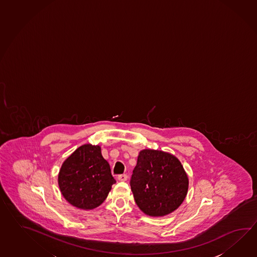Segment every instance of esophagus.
<instances>
[{
    "mask_svg": "<svg viewBox=\"0 0 257 257\" xmlns=\"http://www.w3.org/2000/svg\"><path fill=\"white\" fill-rule=\"evenodd\" d=\"M118 180L119 181H126L127 180V175H125V174H122V175H120V176H118Z\"/></svg>",
    "mask_w": 257,
    "mask_h": 257,
    "instance_id": "esophagus-1",
    "label": "esophagus"
}]
</instances>
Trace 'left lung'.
<instances>
[{
  "mask_svg": "<svg viewBox=\"0 0 257 257\" xmlns=\"http://www.w3.org/2000/svg\"><path fill=\"white\" fill-rule=\"evenodd\" d=\"M130 184L139 209L148 216L163 217L182 204L189 189V178L172 154L144 149L137 157Z\"/></svg>",
  "mask_w": 257,
  "mask_h": 257,
  "instance_id": "1",
  "label": "left lung"
}]
</instances>
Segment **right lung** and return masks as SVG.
Segmentation results:
<instances>
[{"label":"right lung","mask_w":257,"mask_h":257,"mask_svg":"<svg viewBox=\"0 0 257 257\" xmlns=\"http://www.w3.org/2000/svg\"><path fill=\"white\" fill-rule=\"evenodd\" d=\"M58 187L69 204L80 210L99 207L115 183L109 163L100 146L86 144L64 161L58 177Z\"/></svg>","instance_id":"1"}]
</instances>
